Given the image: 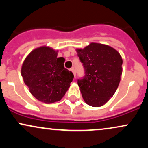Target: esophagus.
<instances>
[{"label":"esophagus","instance_id":"34e87169","mask_svg":"<svg viewBox=\"0 0 148 148\" xmlns=\"http://www.w3.org/2000/svg\"><path fill=\"white\" fill-rule=\"evenodd\" d=\"M70 69H71V71H72V72H73V74H74V77H76V72H75V69H74V67H72V68H71Z\"/></svg>","mask_w":148,"mask_h":148}]
</instances>
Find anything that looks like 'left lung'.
<instances>
[{"label": "left lung", "instance_id": "1", "mask_svg": "<svg viewBox=\"0 0 148 148\" xmlns=\"http://www.w3.org/2000/svg\"><path fill=\"white\" fill-rule=\"evenodd\" d=\"M85 75L77 80L85 102L103 106L116 91L123 73V59L115 49L105 45L91 43L77 49Z\"/></svg>", "mask_w": 148, "mask_h": 148}]
</instances>
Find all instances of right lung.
Masks as SVG:
<instances>
[{"label": "right lung", "mask_w": 148, "mask_h": 148, "mask_svg": "<svg viewBox=\"0 0 148 148\" xmlns=\"http://www.w3.org/2000/svg\"><path fill=\"white\" fill-rule=\"evenodd\" d=\"M47 47L37 48L23 62L21 76L30 92L39 101L46 103L58 101L69 88L74 74L64 68V58Z\"/></svg>", "instance_id": "add662e5"}]
</instances>
